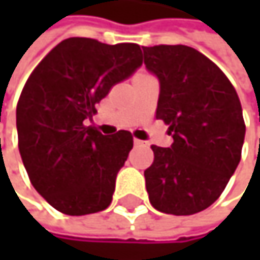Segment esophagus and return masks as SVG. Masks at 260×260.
Instances as JSON below:
<instances>
[{
  "label": "esophagus",
  "instance_id": "obj_1",
  "mask_svg": "<svg viewBox=\"0 0 260 260\" xmlns=\"http://www.w3.org/2000/svg\"><path fill=\"white\" fill-rule=\"evenodd\" d=\"M134 143H135V144H138V146H143V144H146V141H143V140H138V138H134Z\"/></svg>",
  "mask_w": 260,
  "mask_h": 260
}]
</instances>
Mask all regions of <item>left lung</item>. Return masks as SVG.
Masks as SVG:
<instances>
[{
    "label": "left lung",
    "instance_id": "obj_1",
    "mask_svg": "<svg viewBox=\"0 0 260 260\" xmlns=\"http://www.w3.org/2000/svg\"><path fill=\"white\" fill-rule=\"evenodd\" d=\"M144 64L161 85L156 119L169 125L170 147L152 144L144 170L155 209L192 215L224 191L239 161L245 135L236 90L223 71L185 45L143 46Z\"/></svg>",
    "mask_w": 260,
    "mask_h": 260
}]
</instances>
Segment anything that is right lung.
I'll use <instances>...</instances> for the list:
<instances>
[{
	"label": "right lung",
	"instance_id": "obj_1",
	"mask_svg": "<svg viewBox=\"0 0 260 260\" xmlns=\"http://www.w3.org/2000/svg\"><path fill=\"white\" fill-rule=\"evenodd\" d=\"M141 63L137 43L71 37L26 79L16 107L19 153L29 182L57 211L87 215L110 206L134 138L129 131L102 135L84 120Z\"/></svg>",
	"mask_w": 260,
	"mask_h": 260
}]
</instances>
